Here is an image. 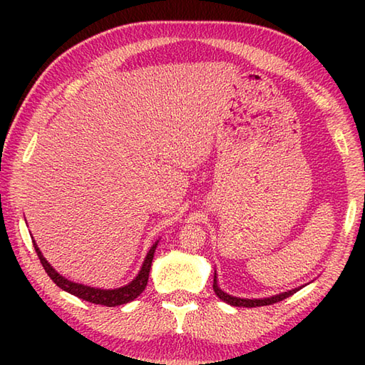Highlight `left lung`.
Returning <instances> with one entry per match:
<instances>
[{
  "label": "left lung",
  "instance_id": "obj_1",
  "mask_svg": "<svg viewBox=\"0 0 365 365\" xmlns=\"http://www.w3.org/2000/svg\"><path fill=\"white\" fill-rule=\"evenodd\" d=\"M301 287L298 289H293L289 292H284V293H279L274 294V297H269V298H259V299H247V298H237V297H232V294H227L226 292H222L218 285V281H216V273L213 277V290L216 293V297L220 299H222L224 302H227L230 306H235V307H260V306H269V304H274V302L282 301L285 298L292 297L293 293H297Z\"/></svg>",
  "mask_w": 365,
  "mask_h": 365
}]
</instances>
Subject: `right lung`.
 I'll list each match as a JSON object with an SVG mask.
<instances>
[{"label":"right lung","instance_id":"add662e5","mask_svg":"<svg viewBox=\"0 0 365 365\" xmlns=\"http://www.w3.org/2000/svg\"><path fill=\"white\" fill-rule=\"evenodd\" d=\"M34 250L41 259V263L43 269L46 271V274L51 277V281L56 284L59 289H63L68 292L71 294H75L84 301L94 302V304H102L106 307H114V306H120V304H127V302L133 301L138 298L145 289L147 281H149V273H150V267H152V260H153V254L155 250H157L158 242H155V245L150 247L149 252H147L144 263L141 269H139L138 276L133 279V281L128 282L127 285L119 287V289H113V290H105V289H96V287H89V285H83V284H76L68 281L64 276H61L56 269H54L46 259L42 255L41 250H38L36 242L33 240Z\"/></svg>","mask_w":365,"mask_h":365}]
</instances>
